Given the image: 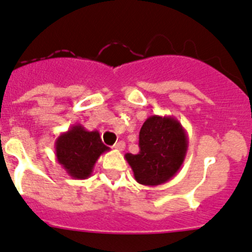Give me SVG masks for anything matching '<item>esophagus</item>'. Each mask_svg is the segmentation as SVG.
I'll list each match as a JSON object with an SVG mask.
<instances>
[{
    "label": "esophagus",
    "mask_w": 252,
    "mask_h": 252,
    "mask_svg": "<svg viewBox=\"0 0 252 252\" xmlns=\"http://www.w3.org/2000/svg\"><path fill=\"white\" fill-rule=\"evenodd\" d=\"M114 148L117 149V151H124V148H126V143H124L123 140H119V142H117L114 144Z\"/></svg>",
    "instance_id": "34e87169"
}]
</instances>
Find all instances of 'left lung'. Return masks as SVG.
<instances>
[{
  "label": "left lung",
  "instance_id": "8db88e82",
  "mask_svg": "<svg viewBox=\"0 0 252 252\" xmlns=\"http://www.w3.org/2000/svg\"><path fill=\"white\" fill-rule=\"evenodd\" d=\"M139 153H126L134 178L143 186L168 182L180 171L188 148V135L174 117L151 115L139 131Z\"/></svg>",
  "mask_w": 252,
  "mask_h": 252
}]
</instances>
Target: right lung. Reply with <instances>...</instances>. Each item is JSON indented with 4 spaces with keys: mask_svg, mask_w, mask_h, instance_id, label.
<instances>
[{
    "mask_svg": "<svg viewBox=\"0 0 252 252\" xmlns=\"http://www.w3.org/2000/svg\"><path fill=\"white\" fill-rule=\"evenodd\" d=\"M109 151L101 142L98 130L89 131L80 124H74L61 133L55 142L59 164L71 178L87 180L101 154Z\"/></svg>",
    "mask_w": 252,
    "mask_h": 252,
    "instance_id": "add662e5",
    "label": "right lung"
}]
</instances>
